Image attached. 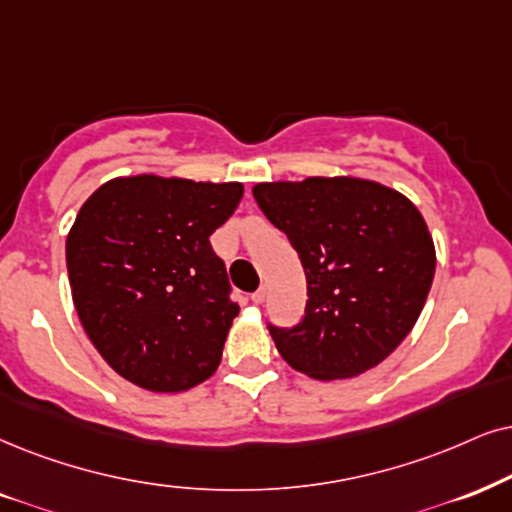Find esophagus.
<instances>
[{
	"label": "esophagus",
	"mask_w": 512,
	"mask_h": 512,
	"mask_svg": "<svg viewBox=\"0 0 512 512\" xmlns=\"http://www.w3.org/2000/svg\"><path fill=\"white\" fill-rule=\"evenodd\" d=\"M264 300H267V288H257L255 290V293H252V302H255V304H262Z\"/></svg>",
	"instance_id": "obj_1"
}]
</instances>
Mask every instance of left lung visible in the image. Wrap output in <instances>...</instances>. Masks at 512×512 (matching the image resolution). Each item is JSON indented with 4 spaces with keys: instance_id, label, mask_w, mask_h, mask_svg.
I'll return each instance as SVG.
<instances>
[{
    "instance_id": "8db88e82",
    "label": "left lung",
    "mask_w": 512,
    "mask_h": 512,
    "mask_svg": "<svg viewBox=\"0 0 512 512\" xmlns=\"http://www.w3.org/2000/svg\"><path fill=\"white\" fill-rule=\"evenodd\" d=\"M252 196L307 276L302 319L267 323L281 357L316 380L352 378L390 357L435 276V245L416 205L352 177L257 184Z\"/></svg>"
}]
</instances>
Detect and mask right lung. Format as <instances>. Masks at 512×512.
I'll return each mask as SVG.
<instances>
[{"instance_id":"obj_1","label":"right lung","mask_w":512,"mask_h":512,"mask_svg":"<svg viewBox=\"0 0 512 512\" xmlns=\"http://www.w3.org/2000/svg\"><path fill=\"white\" fill-rule=\"evenodd\" d=\"M243 186L113 179L77 212L66 241L73 302L89 340L129 383L181 392L210 378L238 302L210 236Z\"/></svg>"}]
</instances>
